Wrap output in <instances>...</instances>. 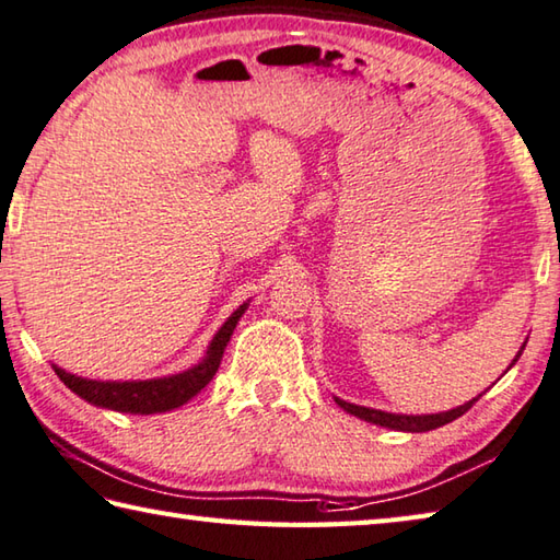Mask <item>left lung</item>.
<instances>
[{
  "label": "left lung",
  "instance_id": "obj_1",
  "mask_svg": "<svg viewBox=\"0 0 560 560\" xmlns=\"http://www.w3.org/2000/svg\"><path fill=\"white\" fill-rule=\"evenodd\" d=\"M522 351H524V347H522ZM522 351H518L516 359L522 357ZM516 359H514V361H516ZM514 361H512V366H514ZM335 400H337L339 408H345L347 413L357 416V418H361V420H366V423H374V425H381V428L404 430V433H428V430H435V428L445 425V423H453L455 418L465 416L467 410L477 404L479 396L472 398V400H467L465 406L453 408V410H445V413H433V416H396V413H386V410H376V408H364V406L347 404V400H341V398H335Z\"/></svg>",
  "mask_w": 560,
  "mask_h": 560
}]
</instances>
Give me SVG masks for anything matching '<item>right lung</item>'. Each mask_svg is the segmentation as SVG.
<instances>
[{"label":"right lung","instance_id":"add662e5","mask_svg":"<svg viewBox=\"0 0 560 560\" xmlns=\"http://www.w3.org/2000/svg\"><path fill=\"white\" fill-rule=\"evenodd\" d=\"M245 310H248V302L235 310L233 315L223 322V327L215 331L201 364L191 366L189 371H182V374L150 381H93L68 374V371L58 366H54V371L75 396H81L88 404H93L97 408H110L120 410V413L137 416L164 413V410H174L184 406L186 400H191L215 376L223 349L231 341L233 329L238 325Z\"/></svg>","mask_w":560,"mask_h":560}]
</instances>
